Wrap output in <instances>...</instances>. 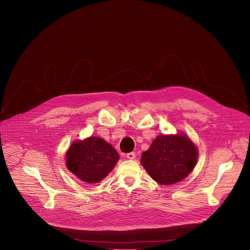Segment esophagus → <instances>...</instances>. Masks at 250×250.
Returning a JSON list of instances; mask_svg holds the SVG:
<instances>
[{
  "mask_svg": "<svg viewBox=\"0 0 250 250\" xmlns=\"http://www.w3.org/2000/svg\"><path fill=\"white\" fill-rule=\"evenodd\" d=\"M126 157H127L128 159L132 160V159H134V158H135V153H134V152H129V153H126Z\"/></svg>",
  "mask_w": 250,
  "mask_h": 250,
  "instance_id": "obj_1",
  "label": "esophagus"
}]
</instances>
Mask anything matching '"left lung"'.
Returning <instances> with one entry per match:
<instances>
[{
    "instance_id": "1",
    "label": "left lung",
    "mask_w": 250,
    "mask_h": 250,
    "mask_svg": "<svg viewBox=\"0 0 250 250\" xmlns=\"http://www.w3.org/2000/svg\"><path fill=\"white\" fill-rule=\"evenodd\" d=\"M198 150L183 134L160 135L148 150L142 152L141 164L153 180L162 185L182 181L194 169Z\"/></svg>"
}]
</instances>
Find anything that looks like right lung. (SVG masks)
Wrapping results in <instances>:
<instances>
[{"instance_id": "right-lung-1", "label": "right lung", "mask_w": 250, "mask_h": 250, "mask_svg": "<svg viewBox=\"0 0 250 250\" xmlns=\"http://www.w3.org/2000/svg\"><path fill=\"white\" fill-rule=\"evenodd\" d=\"M120 156L116 149L100 137L76 141L66 154L69 171L86 183H98L114 169Z\"/></svg>"}]
</instances>
